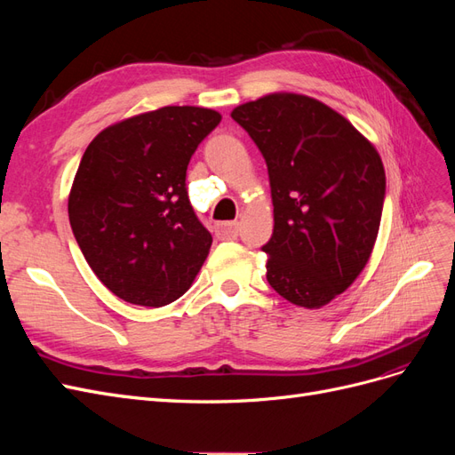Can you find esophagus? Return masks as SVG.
<instances>
[{"instance_id": "esophagus-1", "label": "esophagus", "mask_w": 455, "mask_h": 455, "mask_svg": "<svg viewBox=\"0 0 455 455\" xmlns=\"http://www.w3.org/2000/svg\"><path fill=\"white\" fill-rule=\"evenodd\" d=\"M216 235L220 239H235L239 235V222H222L216 226Z\"/></svg>"}]
</instances>
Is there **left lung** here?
Masks as SVG:
<instances>
[{
  "label": "left lung",
  "mask_w": 455,
  "mask_h": 455,
  "mask_svg": "<svg viewBox=\"0 0 455 455\" xmlns=\"http://www.w3.org/2000/svg\"><path fill=\"white\" fill-rule=\"evenodd\" d=\"M264 156L275 228L261 246L267 283L316 309L359 277L385 201L376 148L332 108L301 94H269L231 112Z\"/></svg>",
  "instance_id": "left-lung-1"
}]
</instances>
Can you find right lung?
<instances>
[{"instance_id":"1","label":"right lung","mask_w":455,"mask_h":455,"mask_svg":"<svg viewBox=\"0 0 455 455\" xmlns=\"http://www.w3.org/2000/svg\"><path fill=\"white\" fill-rule=\"evenodd\" d=\"M222 116L167 106L102 131L81 157L68 214L87 264L134 306L180 298L209 254L212 235L188 197L186 171Z\"/></svg>"}]
</instances>
